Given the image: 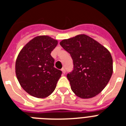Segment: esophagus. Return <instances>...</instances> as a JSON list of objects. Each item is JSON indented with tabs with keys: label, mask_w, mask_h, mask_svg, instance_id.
I'll use <instances>...</instances> for the list:
<instances>
[{
	"label": "esophagus",
	"mask_w": 126,
	"mask_h": 126,
	"mask_svg": "<svg viewBox=\"0 0 126 126\" xmlns=\"http://www.w3.org/2000/svg\"><path fill=\"white\" fill-rule=\"evenodd\" d=\"M61 71H62L63 74H65V72H66V71H65V69H64V68H62V69H61Z\"/></svg>",
	"instance_id": "esophagus-1"
}]
</instances>
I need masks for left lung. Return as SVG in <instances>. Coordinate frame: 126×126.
I'll list each match as a JSON object with an SVG mask.
<instances>
[{
  "label": "left lung",
  "mask_w": 126,
  "mask_h": 126,
  "mask_svg": "<svg viewBox=\"0 0 126 126\" xmlns=\"http://www.w3.org/2000/svg\"><path fill=\"white\" fill-rule=\"evenodd\" d=\"M60 45L73 59V70L67 75L72 91L82 99L98 95L107 85L113 72L109 51L86 34L63 40Z\"/></svg>",
  "instance_id": "left-lung-1"
}]
</instances>
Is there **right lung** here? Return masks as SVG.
<instances>
[{
  "label": "right lung",
  "mask_w": 126,
  "mask_h": 126,
  "mask_svg": "<svg viewBox=\"0 0 126 126\" xmlns=\"http://www.w3.org/2000/svg\"><path fill=\"white\" fill-rule=\"evenodd\" d=\"M57 40L48 36H36L21 50L16 61V74L23 89L29 95L45 98L55 90L62 74L54 67L51 52Z\"/></svg>",
  "instance_id": "add662e5"
}]
</instances>
